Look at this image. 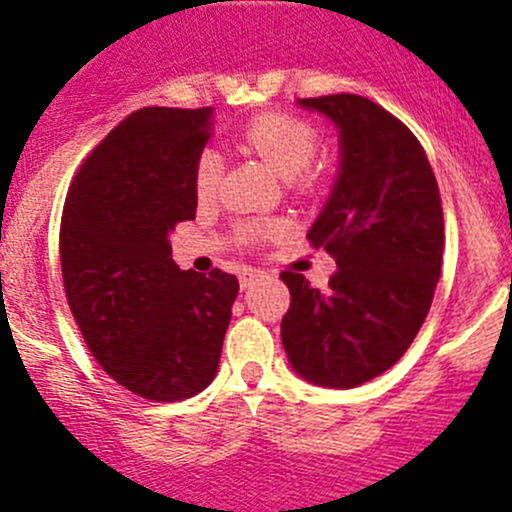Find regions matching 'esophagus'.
Wrapping results in <instances>:
<instances>
[{"instance_id": "esophagus-1", "label": "esophagus", "mask_w": 512, "mask_h": 512, "mask_svg": "<svg viewBox=\"0 0 512 512\" xmlns=\"http://www.w3.org/2000/svg\"><path fill=\"white\" fill-rule=\"evenodd\" d=\"M257 277H262V272H260V270H252V267H250V270L242 272V275H240V285H242V289L250 287L252 282L257 280Z\"/></svg>"}]
</instances>
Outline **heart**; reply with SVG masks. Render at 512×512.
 <instances>
[{"mask_svg": "<svg viewBox=\"0 0 512 512\" xmlns=\"http://www.w3.org/2000/svg\"><path fill=\"white\" fill-rule=\"evenodd\" d=\"M237 146L247 153H255L265 160L282 178L309 185V175H299L309 168L319 151V131L304 118L282 111H267L247 121L237 133ZM220 183V158L215 151L200 153L193 170V190L198 200H210L218 193ZM280 232L277 223H240L235 235L240 242H260L275 237Z\"/></svg>", "mask_w": 512, "mask_h": 512, "instance_id": "obj_1", "label": "heart"}]
</instances>
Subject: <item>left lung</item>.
<instances>
[{
    "label": "left lung",
    "mask_w": 512,
    "mask_h": 512,
    "mask_svg": "<svg viewBox=\"0 0 512 512\" xmlns=\"http://www.w3.org/2000/svg\"><path fill=\"white\" fill-rule=\"evenodd\" d=\"M334 121L342 168L307 240L337 260L329 289L282 272L289 309L282 344L299 376L354 389L384 374L416 339L443 262V208L418 138L356 94L302 98Z\"/></svg>",
    "instance_id": "obj_1"
}]
</instances>
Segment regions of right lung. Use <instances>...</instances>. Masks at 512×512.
I'll return each mask as SVG.
<instances>
[{"instance_id": "add662e5", "label": "right lung", "mask_w": 512, "mask_h": 512, "mask_svg": "<svg viewBox=\"0 0 512 512\" xmlns=\"http://www.w3.org/2000/svg\"><path fill=\"white\" fill-rule=\"evenodd\" d=\"M210 108L148 106L86 156L64 203L61 275L86 347L148 401H183L218 374L237 277L180 270L168 232L195 218Z\"/></svg>"}]
</instances>
